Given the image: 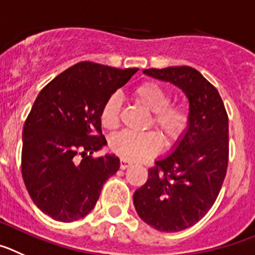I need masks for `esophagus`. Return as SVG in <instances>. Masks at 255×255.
<instances>
[{"label": "esophagus", "instance_id": "1", "mask_svg": "<svg viewBox=\"0 0 255 255\" xmlns=\"http://www.w3.org/2000/svg\"><path fill=\"white\" fill-rule=\"evenodd\" d=\"M129 166H132V164H130L129 161H127V160H121V169H122V170H126V169H128Z\"/></svg>", "mask_w": 255, "mask_h": 255}]
</instances>
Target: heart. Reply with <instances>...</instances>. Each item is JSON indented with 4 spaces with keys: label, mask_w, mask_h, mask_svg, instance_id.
Wrapping results in <instances>:
<instances>
[{
    "label": "heart",
    "mask_w": 255,
    "mask_h": 255,
    "mask_svg": "<svg viewBox=\"0 0 255 255\" xmlns=\"http://www.w3.org/2000/svg\"><path fill=\"white\" fill-rule=\"evenodd\" d=\"M133 99L139 107L152 114V125L161 132L165 144H173L184 134L189 123L187 108L180 104H170V93L155 81L139 84L132 93ZM121 102L118 96H109L100 111L103 127L114 129L118 126ZM161 138L157 133L147 132L136 134L121 132L113 136L109 142L112 151L129 161H141L156 155L161 150Z\"/></svg>",
    "instance_id": "heart-1"
}]
</instances>
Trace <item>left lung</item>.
Instances as JSON below:
<instances>
[{"instance_id": "left-lung-1", "label": "left lung", "mask_w": 255, "mask_h": 255, "mask_svg": "<svg viewBox=\"0 0 255 255\" xmlns=\"http://www.w3.org/2000/svg\"><path fill=\"white\" fill-rule=\"evenodd\" d=\"M175 85L189 102V123L169 155L156 160L133 194L142 221L164 233L193 226L208 212L224 183L229 161V118L219 91L188 66L143 70Z\"/></svg>"}]
</instances>
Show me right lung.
Wrapping results in <instances>:
<instances>
[{
  "label": "right lung",
  "mask_w": 255,
  "mask_h": 255,
  "mask_svg": "<svg viewBox=\"0 0 255 255\" xmlns=\"http://www.w3.org/2000/svg\"><path fill=\"white\" fill-rule=\"evenodd\" d=\"M137 71L80 62L36 96L22 130V179L36 207L53 220L86 216L104 183L118 171L121 161L114 153L91 155L107 144L103 104Z\"/></svg>",
  "instance_id": "right-lung-1"
}]
</instances>
